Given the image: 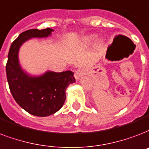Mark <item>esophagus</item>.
Listing matches in <instances>:
<instances>
[{
    "instance_id": "obj_1",
    "label": "esophagus",
    "mask_w": 149,
    "mask_h": 149,
    "mask_svg": "<svg viewBox=\"0 0 149 149\" xmlns=\"http://www.w3.org/2000/svg\"><path fill=\"white\" fill-rule=\"evenodd\" d=\"M82 74H83L82 72H81L79 70H78L77 71H76V72H75V78H76L77 79H78L79 77L82 76Z\"/></svg>"
}]
</instances>
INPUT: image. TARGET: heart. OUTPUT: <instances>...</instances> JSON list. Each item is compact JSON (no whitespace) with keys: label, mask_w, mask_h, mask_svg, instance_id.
Here are the masks:
<instances>
[{"label":"heart","mask_w":149,"mask_h":149,"mask_svg":"<svg viewBox=\"0 0 149 149\" xmlns=\"http://www.w3.org/2000/svg\"><path fill=\"white\" fill-rule=\"evenodd\" d=\"M92 40H93V37H87L84 39V42L85 43H88V42L91 41Z\"/></svg>","instance_id":"1"}]
</instances>
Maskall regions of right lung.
Segmentation results:
<instances>
[{
	"label": "right lung",
	"instance_id": "1",
	"mask_svg": "<svg viewBox=\"0 0 149 149\" xmlns=\"http://www.w3.org/2000/svg\"><path fill=\"white\" fill-rule=\"evenodd\" d=\"M53 29H33L22 33L12 42L6 64L9 89L15 102L29 114L36 116L52 115L62 107L67 87L75 82L72 71H47L40 77H31L22 70L19 50L22 44L33 37H47Z\"/></svg>",
	"mask_w": 149,
	"mask_h": 149
}]
</instances>
